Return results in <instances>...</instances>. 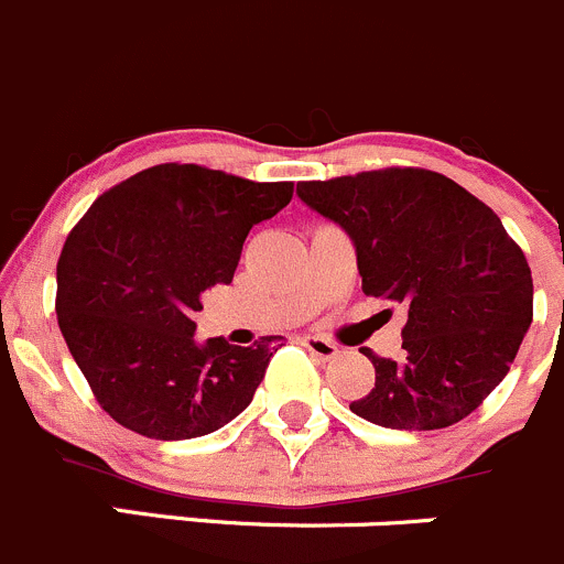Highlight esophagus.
<instances>
[{
	"label": "esophagus",
	"mask_w": 564,
	"mask_h": 564,
	"mask_svg": "<svg viewBox=\"0 0 564 564\" xmlns=\"http://www.w3.org/2000/svg\"><path fill=\"white\" fill-rule=\"evenodd\" d=\"M301 345H304L312 356H317V359L323 361H332L339 356V345L332 343V339L321 337V334H310V337L301 339Z\"/></svg>",
	"instance_id": "esophagus-1"
}]
</instances>
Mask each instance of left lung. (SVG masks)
<instances>
[{
  "mask_svg": "<svg viewBox=\"0 0 564 564\" xmlns=\"http://www.w3.org/2000/svg\"><path fill=\"white\" fill-rule=\"evenodd\" d=\"M295 192L348 232L365 295L409 310L405 359L361 348L376 387L350 411L394 431H438L479 409L532 323V271L499 216L420 166L304 181Z\"/></svg>",
  "mask_w": 564,
  "mask_h": 564,
  "instance_id": "8db88e82",
  "label": "left lung"
}]
</instances>
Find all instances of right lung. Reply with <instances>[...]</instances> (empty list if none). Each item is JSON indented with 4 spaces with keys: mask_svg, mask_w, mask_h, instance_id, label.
Listing matches in <instances>:
<instances>
[{
    "mask_svg": "<svg viewBox=\"0 0 564 564\" xmlns=\"http://www.w3.org/2000/svg\"><path fill=\"white\" fill-rule=\"evenodd\" d=\"M293 197L199 164H159L100 194L57 260V323L100 409L181 442L219 431L254 398L282 337L194 343L205 290L230 284L243 241Z\"/></svg>",
    "mask_w": 564,
    "mask_h": 564,
    "instance_id": "right-lung-1",
    "label": "right lung"
}]
</instances>
